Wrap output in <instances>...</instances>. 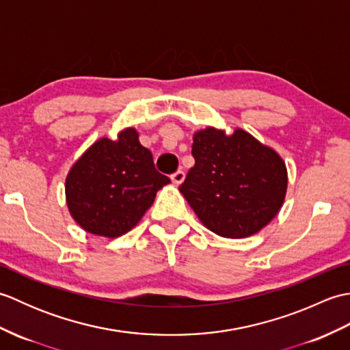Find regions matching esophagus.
Segmentation results:
<instances>
[{
    "label": "esophagus",
    "mask_w": 350,
    "mask_h": 350,
    "mask_svg": "<svg viewBox=\"0 0 350 350\" xmlns=\"http://www.w3.org/2000/svg\"><path fill=\"white\" fill-rule=\"evenodd\" d=\"M171 180H173V183L176 185H180L185 180V173L182 170H177L176 173L171 174Z\"/></svg>",
    "instance_id": "obj_1"
}]
</instances>
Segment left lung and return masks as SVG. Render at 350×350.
Returning a JSON list of instances; mask_svg holds the SVG:
<instances>
[{
  "mask_svg": "<svg viewBox=\"0 0 350 350\" xmlns=\"http://www.w3.org/2000/svg\"><path fill=\"white\" fill-rule=\"evenodd\" d=\"M196 163L180 192L200 221L222 237L241 239L269 224L287 189L286 163L248 132L207 128L194 135Z\"/></svg>",
  "mask_w": 350,
  "mask_h": 350,
  "instance_id": "1",
  "label": "left lung"
}]
</instances>
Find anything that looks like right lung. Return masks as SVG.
Instances as JSON below:
<instances>
[{"label": "right lung", "mask_w": 350, "mask_h": 350, "mask_svg": "<svg viewBox=\"0 0 350 350\" xmlns=\"http://www.w3.org/2000/svg\"><path fill=\"white\" fill-rule=\"evenodd\" d=\"M167 183L168 177L154 168L152 152L129 128L117 141H96L75 162L66 179V200L85 232L118 237L137 226Z\"/></svg>", "instance_id": "1"}]
</instances>
